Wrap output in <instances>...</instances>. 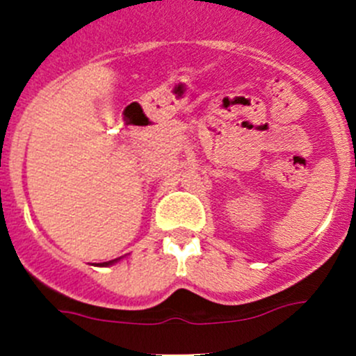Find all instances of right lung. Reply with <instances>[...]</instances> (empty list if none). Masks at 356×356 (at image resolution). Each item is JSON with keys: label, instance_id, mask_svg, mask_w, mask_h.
<instances>
[{"label": "right lung", "instance_id": "obj_1", "mask_svg": "<svg viewBox=\"0 0 356 356\" xmlns=\"http://www.w3.org/2000/svg\"><path fill=\"white\" fill-rule=\"evenodd\" d=\"M115 261H118V259H114V261H107V263H102V264H100V266H109V264L115 263Z\"/></svg>", "mask_w": 356, "mask_h": 356}]
</instances>
